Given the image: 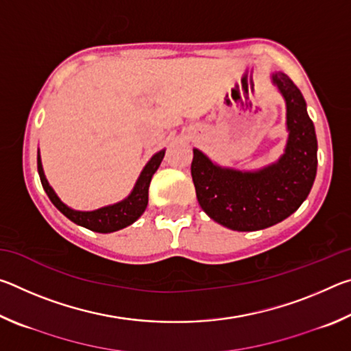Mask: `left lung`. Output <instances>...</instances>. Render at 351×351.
I'll return each mask as SVG.
<instances>
[{
	"label": "left lung",
	"mask_w": 351,
	"mask_h": 351,
	"mask_svg": "<svg viewBox=\"0 0 351 351\" xmlns=\"http://www.w3.org/2000/svg\"><path fill=\"white\" fill-rule=\"evenodd\" d=\"M271 79L287 104L288 141L277 162L243 171L219 167L193 148L190 169L201 209L213 221L240 232L269 228L294 213L306 199L317 171L316 132L304 96L282 71Z\"/></svg>",
	"instance_id": "left-lung-1"
}]
</instances>
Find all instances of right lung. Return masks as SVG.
Masks as SVG:
<instances>
[{
	"mask_svg": "<svg viewBox=\"0 0 351 351\" xmlns=\"http://www.w3.org/2000/svg\"><path fill=\"white\" fill-rule=\"evenodd\" d=\"M164 154H165V150H161L156 154H153L150 161H148L144 167V170L141 171V175L134 184L132 193H130L125 199L119 201L116 204L100 207L97 210H90V212L71 209V207H68L60 198L57 197L54 189L49 186V182H47L45 176L43 165H41V159H40V152L37 156V165H38L41 186H43L47 197H49V199L52 201V204H54L64 217L69 218L71 221L75 224L83 226V228L90 230H94V232L108 234V232H116L119 229H123L127 228V226L133 224L136 219L144 213L148 204V187H150L152 176L154 175V171L158 170L159 165H161Z\"/></svg>",
	"mask_w": 351,
	"mask_h": 351,
	"instance_id": "add662e5",
	"label": "right lung"
}]
</instances>
